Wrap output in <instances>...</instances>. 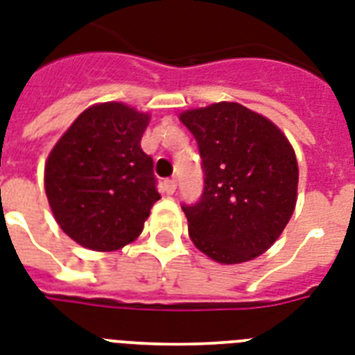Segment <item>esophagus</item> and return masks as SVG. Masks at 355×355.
<instances>
[{
    "label": "esophagus",
    "instance_id": "34e87169",
    "mask_svg": "<svg viewBox=\"0 0 355 355\" xmlns=\"http://www.w3.org/2000/svg\"><path fill=\"white\" fill-rule=\"evenodd\" d=\"M164 191H166L167 195L175 193V191H177V180H175V178L166 180V182H164Z\"/></svg>",
    "mask_w": 355,
    "mask_h": 355
}]
</instances>
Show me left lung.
<instances>
[{"instance_id": "left-lung-1", "label": "left lung", "mask_w": 355, "mask_h": 355, "mask_svg": "<svg viewBox=\"0 0 355 355\" xmlns=\"http://www.w3.org/2000/svg\"><path fill=\"white\" fill-rule=\"evenodd\" d=\"M199 145L205 188L182 205L191 241L219 263H243L278 239L297 205L298 166L275 123L239 103L180 114Z\"/></svg>"}]
</instances>
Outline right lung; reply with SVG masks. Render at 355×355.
Returning a JSON list of instances; mask_svg holds the SVG:
<instances>
[{"instance_id": "right-lung-1", "label": "right lung", "mask_w": 355, "mask_h": 355, "mask_svg": "<svg viewBox=\"0 0 355 355\" xmlns=\"http://www.w3.org/2000/svg\"><path fill=\"white\" fill-rule=\"evenodd\" d=\"M149 125L123 103L86 108L46 162L53 216L73 241L92 250H118L144 230L160 193L153 158L139 141Z\"/></svg>"}]
</instances>
